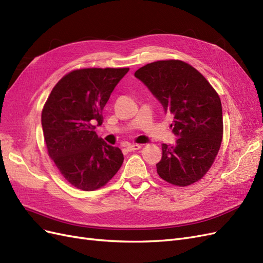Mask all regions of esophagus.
Wrapping results in <instances>:
<instances>
[{
  "label": "esophagus",
  "instance_id": "1",
  "mask_svg": "<svg viewBox=\"0 0 263 263\" xmlns=\"http://www.w3.org/2000/svg\"><path fill=\"white\" fill-rule=\"evenodd\" d=\"M140 148H141V146H140V145H138V144H134V145H129V146H127V150H128V151L138 150V149H140Z\"/></svg>",
  "mask_w": 263,
  "mask_h": 263
}]
</instances>
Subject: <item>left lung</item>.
Here are the masks:
<instances>
[{
	"label": "left lung",
	"mask_w": 263,
	"mask_h": 263,
	"mask_svg": "<svg viewBox=\"0 0 263 263\" xmlns=\"http://www.w3.org/2000/svg\"><path fill=\"white\" fill-rule=\"evenodd\" d=\"M135 77L173 117L176 145L162 144L159 177L186 186L204 177L222 139V109L218 94L196 69L180 60H161L141 67Z\"/></svg>",
	"instance_id": "8db88e82"
}]
</instances>
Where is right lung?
I'll use <instances>...</instances> for the list:
<instances>
[{
  "label": "right lung",
  "mask_w": 263,
  "mask_h": 263,
  "mask_svg": "<svg viewBox=\"0 0 263 263\" xmlns=\"http://www.w3.org/2000/svg\"><path fill=\"white\" fill-rule=\"evenodd\" d=\"M128 68L74 70L54 85L42 113L48 155L70 184L94 191L105 185L121 168L124 156L99 138L95 124L117 83Z\"/></svg>",
  "instance_id": "right-lung-1"
}]
</instances>
